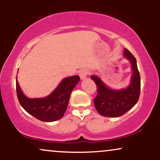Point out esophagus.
<instances>
[{
	"label": "esophagus",
	"instance_id": "34e87169",
	"mask_svg": "<svg viewBox=\"0 0 160 160\" xmlns=\"http://www.w3.org/2000/svg\"><path fill=\"white\" fill-rule=\"evenodd\" d=\"M88 74H89V71H88V70L86 68L80 69V71H79V76H80V78L81 80H84V79H86Z\"/></svg>",
	"mask_w": 160,
	"mask_h": 160
}]
</instances>
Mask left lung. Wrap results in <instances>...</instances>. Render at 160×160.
Listing matches in <instances>:
<instances>
[{
    "mask_svg": "<svg viewBox=\"0 0 160 160\" xmlns=\"http://www.w3.org/2000/svg\"><path fill=\"white\" fill-rule=\"evenodd\" d=\"M123 54L131 62L133 71L131 82L127 88L118 90L110 89L98 76L92 75L90 77L96 84L98 92L94 99L95 107L99 114L104 117L122 116L135 105L140 96L141 78L136 59L127 49H124Z\"/></svg>",
    "mask_w": 160,
    "mask_h": 160,
    "instance_id": "1",
    "label": "left lung"
}]
</instances>
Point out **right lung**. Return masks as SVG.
Listing matches in <instances>:
<instances>
[{"label": "right lung", "instance_id": "obj_1", "mask_svg": "<svg viewBox=\"0 0 160 160\" xmlns=\"http://www.w3.org/2000/svg\"><path fill=\"white\" fill-rule=\"evenodd\" d=\"M78 75L64 79L48 96L29 98L23 94L16 80V93L21 106L33 117L44 122L60 120L67 110L71 92L80 81Z\"/></svg>", "mask_w": 160, "mask_h": 160}]
</instances>
